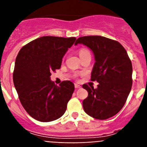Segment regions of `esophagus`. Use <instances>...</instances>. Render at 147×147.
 Segmentation results:
<instances>
[{
	"label": "esophagus",
	"mask_w": 147,
	"mask_h": 147,
	"mask_svg": "<svg viewBox=\"0 0 147 147\" xmlns=\"http://www.w3.org/2000/svg\"><path fill=\"white\" fill-rule=\"evenodd\" d=\"M75 87L76 88V89H79V88H81V85H79V84H75Z\"/></svg>",
	"instance_id": "1"
}]
</instances>
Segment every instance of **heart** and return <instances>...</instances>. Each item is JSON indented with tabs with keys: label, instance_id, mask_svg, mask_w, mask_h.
I'll return each instance as SVG.
<instances>
[{
	"label": "heart",
	"instance_id": "obj_1",
	"mask_svg": "<svg viewBox=\"0 0 147 147\" xmlns=\"http://www.w3.org/2000/svg\"><path fill=\"white\" fill-rule=\"evenodd\" d=\"M87 52L86 49H81V50L79 51V55H82L83 53H84V52Z\"/></svg>",
	"mask_w": 147,
	"mask_h": 147
}]
</instances>
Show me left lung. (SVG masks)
<instances>
[{
  "mask_svg": "<svg viewBox=\"0 0 147 147\" xmlns=\"http://www.w3.org/2000/svg\"><path fill=\"white\" fill-rule=\"evenodd\" d=\"M83 44L91 49L95 63L91 81L98 82V88H83L88 97L83 100L86 114L98 120L115 115L123 107L132 85V66L126 49L116 40L102 36L78 38L75 45Z\"/></svg>",
  "mask_w": 147,
  "mask_h": 147,
  "instance_id": "1",
  "label": "left lung"
}]
</instances>
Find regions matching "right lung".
I'll use <instances>...</instances> for the list:
<instances>
[{
	"label": "right lung",
	"mask_w": 147,
	"mask_h": 147,
	"mask_svg": "<svg viewBox=\"0 0 147 147\" xmlns=\"http://www.w3.org/2000/svg\"><path fill=\"white\" fill-rule=\"evenodd\" d=\"M76 38L43 36L23 47L15 60L13 82L20 101L29 115L41 122L58 119L66 112L75 86L69 81L56 86L52 72Z\"/></svg>",
	"instance_id": "1"
}]
</instances>
